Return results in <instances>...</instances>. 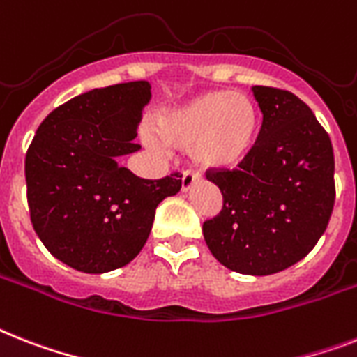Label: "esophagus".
Segmentation results:
<instances>
[{
  "label": "esophagus",
  "mask_w": 357,
  "mask_h": 357,
  "mask_svg": "<svg viewBox=\"0 0 357 357\" xmlns=\"http://www.w3.org/2000/svg\"><path fill=\"white\" fill-rule=\"evenodd\" d=\"M196 179H198V174H194L192 170H185L183 178H181V190L187 192L192 188V185L196 183Z\"/></svg>",
  "instance_id": "1"
}]
</instances>
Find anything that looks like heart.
<instances>
[{
    "label": "heart",
    "instance_id": "heart-1",
    "mask_svg": "<svg viewBox=\"0 0 357 357\" xmlns=\"http://www.w3.org/2000/svg\"><path fill=\"white\" fill-rule=\"evenodd\" d=\"M259 108L240 91H207L165 108L153 117L155 137L169 149H190V158L207 170H227L248 158L259 135ZM150 146H155L149 139Z\"/></svg>",
    "mask_w": 357,
    "mask_h": 357
}]
</instances>
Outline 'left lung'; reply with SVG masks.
I'll list each match as a JSON object with an SVG mask.
<instances>
[{
    "instance_id": "8db88e82",
    "label": "left lung",
    "mask_w": 357,
    "mask_h": 357,
    "mask_svg": "<svg viewBox=\"0 0 357 357\" xmlns=\"http://www.w3.org/2000/svg\"><path fill=\"white\" fill-rule=\"evenodd\" d=\"M262 126L234 170H207L224 207L204 224L220 264L242 275H271L314 249L335 202L334 150L312 109L286 89L253 86Z\"/></svg>"
}]
</instances>
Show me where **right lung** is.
Returning <instances> with one entry per match:
<instances>
[{"label":"right lung","mask_w":357,"mask_h":357,"mask_svg":"<svg viewBox=\"0 0 357 357\" xmlns=\"http://www.w3.org/2000/svg\"><path fill=\"white\" fill-rule=\"evenodd\" d=\"M144 80L91 89L49 113L25 155L31 222L47 251L84 273L132 262L155 208L181 188L174 172L143 179L119 165L150 100Z\"/></svg>","instance_id":"right-lung-1"}]
</instances>
